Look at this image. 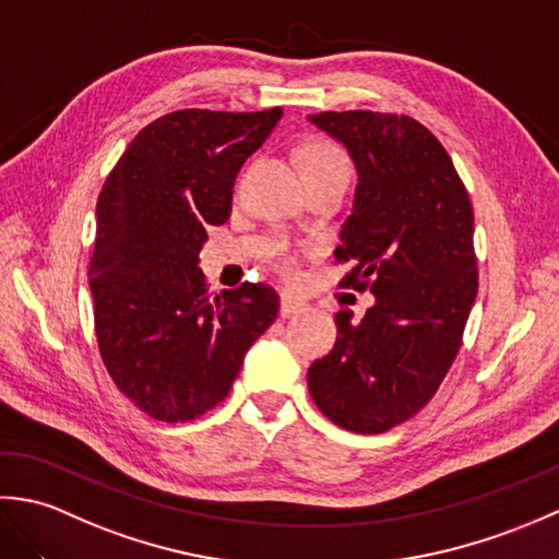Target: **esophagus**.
<instances>
[{
  "label": "esophagus",
  "instance_id": "34e87169",
  "mask_svg": "<svg viewBox=\"0 0 559 559\" xmlns=\"http://www.w3.org/2000/svg\"><path fill=\"white\" fill-rule=\"evenodd\" d=\"M307 310V302L295 293H281V317H290Z\"/></svg>",
  "mask_w": 559,
  "mask_h": 559
}]
</instances>
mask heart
I'll return each mask as SVG.
<instances>
[{"label":"heart","instance_id":"1","mask_svg":"<svg viewBox=\"0 0 559 559\" xmlns=\"http://www.w3.org/2000/svg\"><path fill=\"white\" fill-rule=\"evenodd\" d=\"M302 163L307 175H343L350 180V160L334 141H312L302 151ZM283 271H293V259H283Z\"/></svg>","mask_w":559,"mask_h":559}]
</instances>
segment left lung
I'll return each mask as SVG.
<instances>
[{
    "label": "left lung",
    "mask_w": 559,
    "mask_h": 559,
    "mask_svg": "<svg viewBox=\"0 0 559 559\" xmlns=\"http://www.w3.org/2000/svg\"><path fill=\"white\" fill-rule=\"evenodd\" d=\"M348 148L358 170L338 261L341 286L374 293L360 324L336 314L334 348L307 370L331 423L379 435L413 418L442 384L478 293L473 206L449 153L408 115L307 117Z\"/></svg>",
    "instance_id": "obj_1"
}]
</instances>
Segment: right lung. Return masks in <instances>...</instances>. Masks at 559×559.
Here are the masks:
<instances>
[{"mask_svg": "<svg viewBox=\"0 0 559 559\" xmlns=\"http://www.w3.org/2000/svg\"><path fill=\"white\" fill-rule=\"evenodd\" d=\"M283 110H177L141 129L105 180L88 266L100 358L117 389L163 423L221 403L278 317L266 283L211 298L199 269L209 225L233 209L245 160Z\"/></svg>", "mask_w": 559, "mask_h": 559, "instance_id": "1", "label": "right lung"}]
</instances>
